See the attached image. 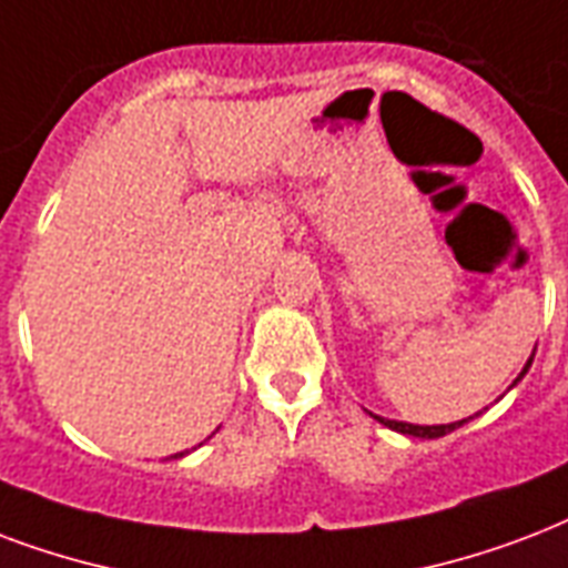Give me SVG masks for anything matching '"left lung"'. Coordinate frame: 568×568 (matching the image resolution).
Instances as JSON below:
<instances>
[{"mask_svg": "<svg viewBox=\"0 0 568 568\" xmlns=\"http://www.w3.org/2000/svg\"><path fill=\"white\" fill-rule=\"evenodd\" d=\"M534 352H536V348H534ZM530 363H534V357L527 361V366H525V369H521V375H518V378H515L513 384H518V381L525 378L527 369H530ZM375 419H378V423H384V426H387V428H393V432L410 435V438H444L447 432H456L458 426H465V423L470 417L458 419V423H447V426H414V423H399V419H384V417H375Z\"/></svg>", "mask_w": 568, "mask_h": 568, "instance_id": "1", "label": "left lung"}]
</instances>
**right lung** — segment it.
I'll use <instances>...</instances> for the list:
<instances>
[{"label":"right lung","instance_id":"obj_1","mask_svg":"<svg viewBox=\"0 0 568 568\" xmlns=\"http://www.w3.org/2000/svg\"><path fill=\"white\" fill-rule=\"evenodd\" d=\"M179 456H184V453H179ZM179 456H175V458H179Z\"/></svg>","mask_w":568,"mask_h":568}]
</instances>
